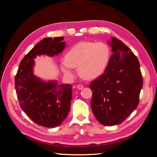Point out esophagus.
Returning <instances> with one entry per match:
<instances>
[{
    "label": "esophagus",
    "mask_w": 157,
    "mask_h": 157,
    "mask_svg": "<svg viewBox=\"0 0 157 157\" xmlns=\"http://www.w3.org/2000/svg\"><path fill=\"white\" fill-rule=\"evenodd\" d=\"M77 88H78V89H79V90H82V89H83L84 86L81 84H79V85H78V86H77Z\"/></svg>",
    "instance_id": "1"
}]
</instances>
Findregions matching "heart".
<instances>
[{"label":"heart","instance_id":"heart-1","mask_svg":"<svg viewBox=\"0 0 157 157\" xmlns=\"http://www.w3.org/2000/svg\"><path fill=\"white\" fill-rule=\"evenodd\" d=\"M110 57V48L104 42H79L65 55L64 62L60 64L61 70L65 75L72 78L74 75L72 68H78L82 78L92 80L104 73Z\"/></svg>","mask_w":157,"mask_h":157}]
</instances>
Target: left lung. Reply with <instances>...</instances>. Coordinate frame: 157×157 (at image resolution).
I'll return each instance as SVG.
<instances>
[{"label": "left lung", "mask_w": 157, "mask_h": 157, "mask_svg": "<svg viewBox=\"0 0 157 157\" xmlns=\"http://www.w3.org/2000/svg\"><path fill=\"white\" fill-rule=\"evenodd\" d=\"M107 42L113 53L108 67L89 87L94 115L110 126L121 124L137 107L143 79L138 59L129 48L114 37Z\"/></svg>", "instance_id": "obj_1"}]
</instances>
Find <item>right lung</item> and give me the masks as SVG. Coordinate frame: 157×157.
Returning a JSON list of instances; mask_svg holds the SVG:
<instances>
[{
    "mask_svg": "<svg viewBox=\"0 0 157 157\" xmlns=\"http://www.w3.org/2000/svg\"><path fill=\"white\" fill-rule=\"evenodd\" d=\"M64 37L46 38L37 44L19 65L15 88L20 106L36 124L55 128L67 118L72 99L71 84H58L57 80H44L34 74L35 59L42 55L54 57L66 47Z\"/></svg>",
    "mask_w": 157,
    "mask_h": 157,
    "instance_id": "add662e5",
    "label": "right lung"
}]
</instances>
